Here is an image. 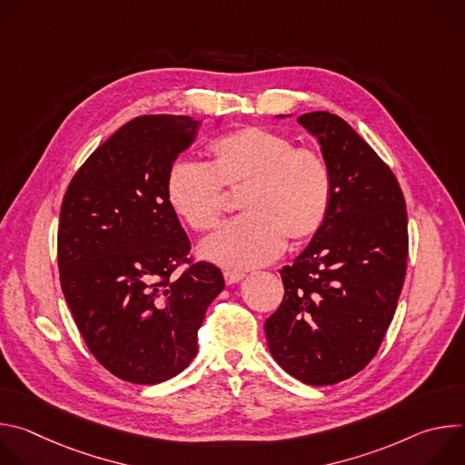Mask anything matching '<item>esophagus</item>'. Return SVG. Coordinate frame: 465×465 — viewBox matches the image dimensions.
I'll use <instances>...</instances> for the list:
<instances>
[{"label": "esophagus", "instance_id": "34e87169", "mask_svg": "<svg viewBox=\"0 0 465 465\" xmlns=\"http://www.w3.org/2000/svg\"><path fill=\"white\" fill-rule=\"evenodd\" d=\"M242 278H244V274H242L241 271H235V269H228V271H224V282H226L228 285L239 283Z\"/></svg>", "mask_w": 465, "mask_h": 465}]
</instances>
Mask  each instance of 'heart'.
<instances>
[{
	"label": "heart",
	"instance_id": "b5f03b06",
	"mask_svg": "<svg viewBox=\"0 0 465 465\" xmlns=\"http://www.w3.org/2000/svg\"><path fill=\"white\" fill-rule=\"evenodd\" d=\"M213 167L178 158L165 180L167 201L193 230H213L224 213V187L248 185L241 208L201 244V253L224 267L250 269L278 257L287 239L318 232L329 212L333 180L325 158L282 132L244 126L212 145Z\"/></svg>",
	"mask_w": 465,
	"mask_h": 465
}]
</instances>
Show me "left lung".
Masks as SVG:
<instances>
[{"mask_svg": "<svg viewBox=\"0 0 465 465\" xmlns=\"http://www.w3.org/2000/svg\"><path fill=\"white\" fill-rule=\"evenodd\" d=\"M298 123L320 145L333 194L307 248L280 271L285 296L264 335L289 375L327 386L361 371L384 339L407 272V210L390 167L344 119L311 112Z\"/></svg>", "mask_w": 465, "mask_h": 465, "instance_id": "left-lung-1", "label": "left lung"}]
</instances>
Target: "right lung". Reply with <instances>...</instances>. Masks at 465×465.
<instances>
[{"mask_svg":"<svg viewBox=\"0 0 465 465\" xmlns=\"http://www.w3.org/2000/svg\"><path fill=\"white\" fill-rule=\"evenodd\" d=\"M198 124L165 114L126 123L77 171L60 210L64 298L94 357L134 384H158L189 366L208 305L224 289L212 262L171 278L191 244L165 180Z\"/></svg>","mask_w":465,"mask_h":465,"instance_id":"1","label":"right lung"}]
</instances>
